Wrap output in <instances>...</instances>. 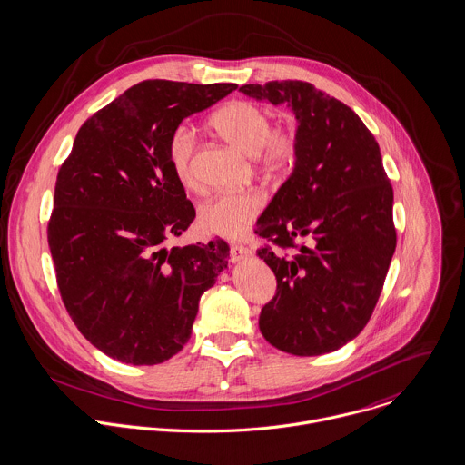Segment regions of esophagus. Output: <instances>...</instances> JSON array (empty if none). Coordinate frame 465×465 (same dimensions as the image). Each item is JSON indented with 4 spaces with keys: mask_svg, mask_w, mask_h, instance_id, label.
<instances>
[{
    "mask_svg": "<svg viewBox=\"0 0 465 465\" xmlns=\"http://www.w3.org/2000/svg\"><path fill=\"white\" fill-rule=\"evenodd\" d=\"M250 253H252V252H250L246 246H241V244H233L232 250H230V257H232L233 262H241V261L248 259Z\"/></svg>",
    "mask_w": 465,
    "mask_h": 465,
    "instance_id": "34e87169",
    "label": "esophagus"
}]
</instances>
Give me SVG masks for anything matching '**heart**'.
<instances>
[{"label": "heart", "mask_w": 465, "mask_h": 465, "mask_svg": "<svg viewBox=\"0 0 465 465\" xmlns=\"http://www.w3.org/2000/svg\"><path fill=\"white\" fill-rule=\"evenodd\" d=\"M210 125L221 138L239 151L257 156L272 173L289 167L296 156V136L289 129H273L272 114L255 102L233 100L217 109ZM195 136L186 125L176 127L167 142V160L176 178L192 183V158ZM262 208L257 192H221L201 203L199 224L215 235L237 239L246 233Z\"/></svg>", "instance_id": "heart-1"}]
</instances>
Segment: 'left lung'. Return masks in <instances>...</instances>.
Returning a JSON list of instances; mask_svg holds the SVG:
<instances>
[{
  "instance_id": "left-lung-1",
  "label": "left lung",
  "mask_w": 465,
  "mask_h": 465,
  "mask_svg": "<svg viewBox=\"0 0 465 465\" xmlns=\"http://www.w3.org/2000/svg\"><path fill=\"white\" fill-rule=\"evenodd\" d=\"M239 92L285 104L298 124L294 169L255 230L277 246L257 252L277 277L261 332L292 356L334 352L369 323L397 244L379 145L349 105L309 83Z\"/></svg>"
}]
</instances>
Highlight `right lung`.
<instances>
[{"label":"right lung","instance_id":"add662e5","mask_svg":"<svg viewBox=\"0 0 465 465\" xmlns=\"http://www.w3.org/2000/svg\"><path fill=\"white\" fill-rule=\"evenodd\" d=\"M233 90L140 83L84 122L57 174L48 246L59 291L83 336L113 360L140 367L178 354L201 294L228 268L219 237L165 246L195 217L167 142L186 116Z\"/></svg>","mask_w":465,"mask_h":465}]
</instances>
